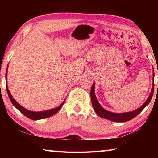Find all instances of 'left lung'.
Wrapping results in <instances>:
<instances>
[{"mask_svg":"<svg viewBox=\"0 0 158 158\" xmlns=\"http://www.w3.org/2000/svg\"><path fill=\"white\" fill-rule=\"evenodd\" d=\"M153 77H154V73H153ZM153 88H152L151 93L150 94L149 97L147 99V100L145 102V103L143 104L142 106H141L139 108L136 109L135 111H131V112H127V113H123V114H115L112 113V112H109L108 111L105 110V109L102 107L101 105L99 104L97 98L95 97V84H93L92 85L91 90H90V97H91V101H92V105L95 111L97 113L99 116H100L103 118H106L108 120H110V121H114V122H125L128 121L136 117L137 115L141 113V111L146 107V106L148 105L152 97H153V91H154V83L153 84Z\"/></svg>","mask_w":158,"mask_h":158,"instance_id":"1","label":"left lung"}]
</instances>
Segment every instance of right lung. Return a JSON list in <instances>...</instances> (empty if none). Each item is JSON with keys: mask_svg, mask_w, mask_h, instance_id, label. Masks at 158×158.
<instances>
[{"mask_svg": "<svg viewBox=\"0 0 158 158\" xmlns=\"http://www.w3.org/2000/svg\"><path fill=\"white\" fill-rule=\"evenodd\" d=\"M6 79H7V73H6ZM6 89H7V94H8L9 98L10 99V100H11L12 105H14L16 108H17L19 111L21 113H22L24 116H26V117H28V118H30L31 120H40V119H43V118H46L48 117H50L53 116V115H54L55 114H56L57 112L60 110L62 107L64 102H65V101L63 102L61 104V105L58 106V107L56 108V109H51V110H47V111H41V112H34V111H28L27 109H24L23 107H22L20 105H19V104L17 102L15 101V100L13 97L12 96V95L10 94V93L8 90V88L6 85Z\"/></svg>", "mask_w": 158, "mask_h": 158, "instance_id": "add662e5", "label": "right lung"}]
</instances>
